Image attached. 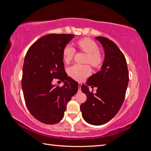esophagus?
Segmentation results:
<instances>
[{
	"instance_id": "34e87169",
	"label": "esophagus",
	"mask_w": 151,
	"mask_h": 151,
	"mask_svg": "<svg viewBox=\"0 0 151 151\" xmlns=\"http://www.w3.org/2000/svg\"><path fill=\"white\" fill-rule=\"evenodd\" d=\"M81 85H82V84H81V83H78V86H79L78 91H81Z\"/></svg>"
}]
</instances>
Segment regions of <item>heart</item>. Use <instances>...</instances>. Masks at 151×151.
<instances>
[{"label": "heart", "mask_w": 151, "mask_h": 151, "mask_svg": "<svg viewBox=\"0 0 151 151\" xmlns=\"http://www.w3.org/2000/svg\"><path fill=\"white\" fill-rule=\"evenodd\" d=\"M77 45L81 50L87 53L85 63H90L94 67H99L103 63V57L99 52L96 43L88 38L82 39L77 41ZM76 52L75 48L70 44L65 45L63 50V58L65 63H68L73 60ZM68 73L76 81H81L91 75V68L88 65L75 64L68 68Z\"/></svg>", "instance_id": "heart-1"}]
</instances>
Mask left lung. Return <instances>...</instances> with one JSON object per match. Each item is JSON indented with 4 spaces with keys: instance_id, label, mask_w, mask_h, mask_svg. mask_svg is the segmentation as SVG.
Here are the masks:
<instances>
[{
    "instance_id": "8db88e82",
    "label": "left lung",
    "mask_w": 151,
    "mask_h": 151,
    "mask_svg": "<svg viewBox=\"0 0 151 151\" xmlns=\"http://www.w3.org/2000/svg\"><path fill=\"white\" fill-rule=\"evenodd\" d=\"M104 50L101 70L88 78L81 90L87 99L80 106L85 121L93 125L106 123L116 115L123 103L129 84L126 59L116 45L109 39L97 37ZM88 86L96 87L97 93L89 91Z\"/></svg>"
}]
</instances>
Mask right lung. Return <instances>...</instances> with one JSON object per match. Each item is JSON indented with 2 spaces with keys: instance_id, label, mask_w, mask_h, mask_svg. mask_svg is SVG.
<instances>
[{
  "instance_id": "obj_1",
  "label": "right lung",
  "mask_w": 151,
  "mask_h": 151,
  "mask_svg": "<svg viewBox=\"0 0 151 151\" xmlns=\"http://www.w3.org/2000/svg\"><path fill=\"white\" fill-rule=\"evenodd\" d=\"M74 35L49 34L33 43L25 56L22 67V88L25 103L30 114L45 124L59 122L66 104L77 93L78 84L67 76L63 50ZM54 79L65 83L52 85Z\"/></svg>"
}]
</instances>
